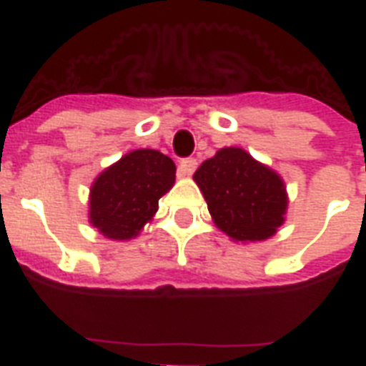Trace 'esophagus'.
<instances>
[{"mask_svg": "<svg viewBox=\"0 0 366 366\" xmlns=\"http://www.w3.org/2000/svg\"><path fill=\"white\" fill-rule=\"evenodd\" d=\"M196 168H198V159L185 157V159H181L179 163V176H190Z\"/></svg>", "mask_w": 366, "mask_h": 366, "instance_id": "1", "label": "esophagus"}]
</instances>
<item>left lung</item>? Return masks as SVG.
Instances as JSON below:
<instances>
[{
	"mask_svg": "<svg viewBox=\"0 0 366 366\" xmlns=\"http://www.w3.org/2000/svg\"><path fill=\"white\" fill-rule=\"evenodd\" d=\"M216 225L240 242L266 240L284 223V183L242 148H222L196 170Z\"/></svg>",
	"mask_w": 366,
	"mask_h": 366,
	"instance_id": "8db88e82",
	"label": "left lung"
}]
</instances>
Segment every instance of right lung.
I'll list each match as a JSON object with an SVG mask.
<instances>
[{
  "label": "right lung",
  "mask_w": 366,
  "mask_h": 366,
  "mask_svg": "<svg viewBox=\"0 0 366 366\" xmlns=\"http://www.w3.org/2000/svg\"><path fill=\"white\" fill-rule=\"evenodd\" d=\"M176 164L157 150H135L106 168L92 187L89 219L113 240L137 236L172 189Z\"/></svg>",
  "instance_id": "1"
}]
</instances>
